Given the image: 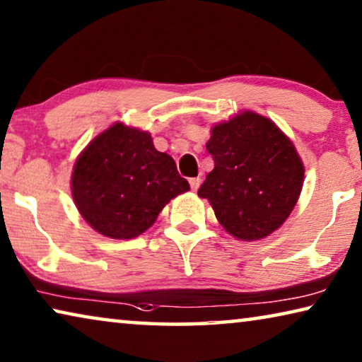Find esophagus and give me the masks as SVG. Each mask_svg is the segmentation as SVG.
Returning a JSON list of instances; mask_svg holds the SVG:
<instances>
[{
    "label": "esophagus",
    "mask_w": 362,
    "mask_h": 362,
    "mask_svg": "<svg viewBox=\"0 0 362 362\" xmlns=\"http://www.w3.org/2000/svg\"><path fill=\"white\" fill-rule=\"evenodd\" d=\"M189 185H191L192 191H197L199 186H200V177L199 176L197 177H191V180H189Z\"/></svg>",
    "instance_id": "esophagus-1"
}]
</instances>
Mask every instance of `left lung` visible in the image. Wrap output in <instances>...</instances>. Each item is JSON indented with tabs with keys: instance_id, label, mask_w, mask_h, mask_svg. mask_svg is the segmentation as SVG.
<instances>
[{
	"instance_id": "1",
	"label": "left lung",
	"mask_w": 362,
	"mask_h": 362,
	"mask_svg": "<svg viewBox=\"0 0 362 362\" xmlns=\"http://www.w3.org/2000/svg\"><path fill=\"white\" fill-rule=\"evenodd\" d=\"M215 166L197 196L207 199L226 233L259 241L285 223L304 182L296 147L274 121L246 110L210 131Z\"/></svg>"
}]
</instances>
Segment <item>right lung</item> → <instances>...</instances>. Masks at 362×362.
Returning a JSON list of instances; mask_svg holds the SVG:
<instances>
[{
	"label": "right lung",
	"instance_id": "add662e5",
	"mask_svg": "<svg viewBox=\"0 0 362 362\" xmlns=\"http://www.w3.org/2000/svg\"><path fill=\"white\" fill-rule=\"evenodd\" d=\"M186 191L189 182L175 160L153 147L150 132L119 121L87 144L71 176L82 218L111 239L142 235L165 205Z\"/></svg>",
	"mask_w": 362,
	"mask_h": 362
}]
</instances>
